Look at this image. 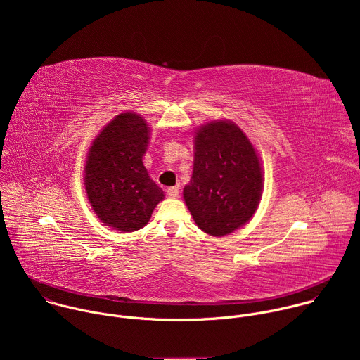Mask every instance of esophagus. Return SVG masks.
Returning <instances> with one entry per match:
<instances>
[{
    "instance_id": "1",
    "label": "esophagus",
    "mask_w": 360,
    "mask_h": 360,
    "mask_svg": "<svg viewBox=\"0 0 360 360\" xmlns=\"http://www.w3.org/2000/svg\"><path fill=\"white\" fill-rule=\"evenodd\" d=\"M167 192L171 198H178L179 196V186H171V188H168Z\"/></svg>"
}]
</instances>
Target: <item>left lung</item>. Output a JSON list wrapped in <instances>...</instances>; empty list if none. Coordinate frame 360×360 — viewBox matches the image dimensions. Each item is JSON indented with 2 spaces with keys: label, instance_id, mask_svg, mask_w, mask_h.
I'll return each instance as SVG.
<instances>
[{
  "label": "left lung",
  "instance_id": "8db88e82",
  "mask_svg": "<svg viewBox=\"0 0 360 360\" xmlns=\"http://www.w3.org/2000/svg\"><path fill=\"white\" fill-rule=\"evenodd\" d=\"M262 196V169L248 136L232 122L203 125L195 136L193 174L184 199L195 224L212 236L245 225Z\"/></svg>",
  "mask_w": 360,
  "mask_h": 360
}]
</instances>
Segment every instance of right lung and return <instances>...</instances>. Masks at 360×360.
Listing matches in <instances>:
<instances>
[{"label":"right lung","instance_id":"add662e5","mask_svg":"<svg viewBox=\"0 0 360 360\" xmlns=\"http://www.w3.org/2000/svg\"><path fill=\"white\" fill-rule=\"evenodd\" d=\"M149 127L132 112L115 117L92 142L85 167V189L96 217L121 232L143 228L164 199L149 178L142 157Z\"/></svg>","mask_w":360,"mask_h":360}]
</instances>
